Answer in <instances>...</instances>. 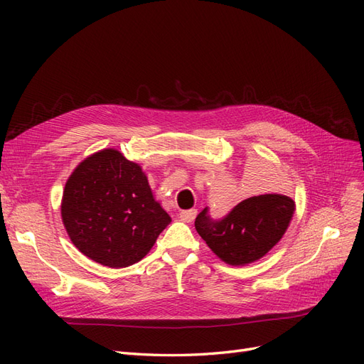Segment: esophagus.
I'll return each mask as SVG.
<instances>
[{
	"label": "esophagus",
	"instance_id": "obj_1",
	"mask_svg": "<svg viewBox=\"0 0 364 364\" xmlns=\"http://www.w3.org/2000/svg\"><path fill=\"white\" fill-rule=\"evenodd\" d=\"M197 215V209H183V211L179 213V217L183 220V222H193Z\"/></svg>",
	"mask_w": 364,
	"mask_h": 364
}]
</instances>
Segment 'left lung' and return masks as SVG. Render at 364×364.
<instances>
[{
    "mask_svg": "<svg viewBox=\"0 0 364 364\" xmlns=\"http://www.w3.org/2000/svg\"><path fill=\"white\" fill-rule=\"evenodd\" d=\"M294 208V200L287 196H253L222 220H213L205 208L194 226L220 259L230 266H246L262 258L282 238Z\"/></svg>",
    "mask_w": 364,
    "mask_h": 364,
    "instance_id": "obj_1",
    "label": "left lung"
}]
</instances>
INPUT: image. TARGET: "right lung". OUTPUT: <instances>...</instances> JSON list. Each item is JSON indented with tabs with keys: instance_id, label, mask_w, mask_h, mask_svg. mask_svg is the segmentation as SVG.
<instances>
[{
	"instance_id": "right-lung-1",
	"label": "right lung",
	"mask_w": 364,
	"mask_h": 364,
	"mask_svg": "<svg viewBox=\"0 0 364 364\" xmlns=\"http://www.w3.org/2000/svg\"><path fill=\"white\" fill-rule=\"evenodd\" d=\"M60 213L73 245L112 269L144 258L171 222L142 168L115 149L77 165L65 183Z\"/></svg>"
}]
</instances>
